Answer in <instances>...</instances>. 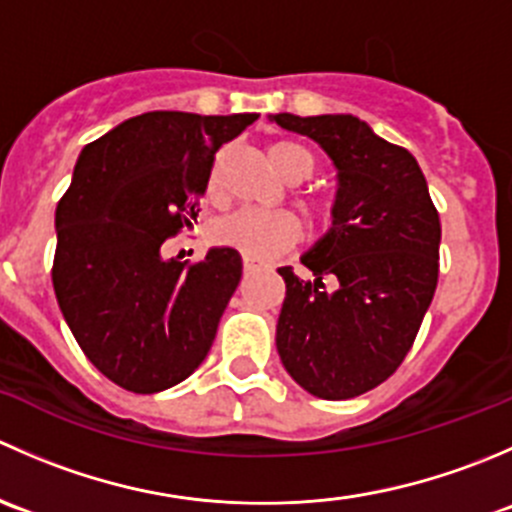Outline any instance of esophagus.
<instances>
[{"label":"esophagus","instance_id":"34e87169","mask_svg":"<svg viewBox=\"0 0 512 512\" xmlns=\"http://www.w3.org/2000/svg\"><path fill=\"white\" fill-rule=\"evenodd\" d=\"M260 262H255V260H245V265H242V270H245V275H252V272H257L260 270Z\"/></svg>","mask_w":512,"mask_h":512}]
</instances>
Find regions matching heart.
<instances>
[{"mask_svg": "<svg viewBox=\"0 0 512 512\" xmlns=\"http://www.w3.org/2000/svg\"><path fill=\"white\" fill-rule=\"evenodd\" d=\"M270 160L277 173L289 183H302L312 175L314 158L307 148L297 146L292 141H277L270 146ZM208 195H220V175L218 165L210 170ZM302 208L309 220L314 223H329L332 220V203L319 195H309L302 200ZM302 240V225L292 213H260V210H237L225 215L210 225V242L227 250L240 252L245 260L265 262L282 252L292 250Z\"/></svg>", "mask_w": 512, "mask_h": 512, "instance_id": "1", "label": "heart"}]
</instances>
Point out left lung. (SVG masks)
<instances>
[{
	"mask_svg": "<svg viewBox=\"0 0 512 512\" xmlns=\"http://www.w3.org/2000/svg\"><path fill=\"white\" fill-rule=\"evenodd\" d=\"M272 121L317 141L337 168L332 230L302 257L314 282L277 270L287 285L277 352L304 391L354 399L414 347L438 285L441 220L416 158L356 116Z\"/></svg>",
	"mask_w": 512,
	"mask_h": 512,
	"instance_id": "left-lung-1",
	"label": "left lung"
}]
</instances>
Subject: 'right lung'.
<instances>
[{"instance_id":"right-lung-1","label":"right lung","mask_w":512,"mask_h":512,"mask_svg":"<svg viewBox=\"0 0 512 512\" xmlns=\"http://www.w3.org/2000/svg\"><path fill=\"white\" fill-rule=\"evenodd\" d=\"M257 113L148 111L81 151L56 205V299L86 359L133 394L188 379L218 334L242 277L240 252L163 260L160 245L193 227L215 153Z\"/></svg>"}]
</instances>
